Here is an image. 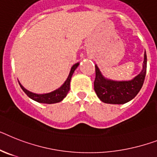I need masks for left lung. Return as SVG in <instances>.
Here are the masks:
<instances>
[{
  "label": "left lung",
  "instance_id": "left-lung-1",
  "mask_svg": "<svg viewBox=\"0 0 157 157\" xmlns=\"http://www.w3.org/2000/svg\"><path fill=\"white\" fill-rule=\"evenodd\" d=\"M147 70V55L144 53L143 70L131 81L116 82L106 79L95 66L94 90L101 101L106 103L124 104L136 97L143 86Z\"/></svg>",
  "mask_w": 157,
  "mask_h": 157
}]
</instances>
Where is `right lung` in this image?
<instances>
[{"label":"right lung","instance_id":"add662e5","mask_svg":"<svg viewBox=\"0 0 157 157\" xmlns=\"http://www.w3.org/2000/svg\"><path fill=\"white\" fill-rule=\"evenodd\" d=\"M79 65V63H76L72 67L71 70V72L69 74V76L67 78V79L64 82L63 86H61L60 88L57 89L56 90H54L53 92L48 93V94H37L32 93L29 90H27L25 88L22 86V85L19 82L20 84L21 88L22 89L25 94L30 98V99H33V100L37 101L38 103H47V104H51V103H55L61 102L64 99L65 97L67 96V93L70 90V83H71V79L72 77V75L75 72V69L78 67V66Z\"/></svg>","mask_w":157,"mask_h":157}]
</instances>
